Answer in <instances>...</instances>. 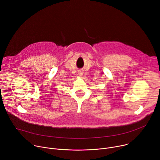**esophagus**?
Masks as SVG:
<instances>
[{
    "label": "esophagus",
    "instance_id": "obj_1",
    "mask_svg": "<svg viewBox=\"0 0 160 160\" xmlns=\"http://www.w3.org/2000/svg\"><path fill=\"white\" fill-rule=\"evenodd\" d=\"M78 75H80V76L83 75V72H82V71H80V72H78Z\"/></svg>",
    "mask_w": 160,
    "mask_h": 160
}]
</instances>
